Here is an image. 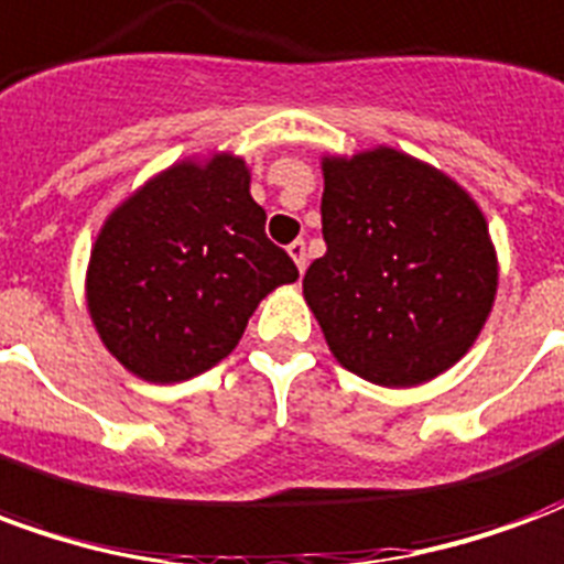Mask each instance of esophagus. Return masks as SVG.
<instances>
[{"mask_svg": "<svg viewBox=\"0 0 564 564\" xmlns=\"http://www.w3.org/2000/svg\"><path fill=\"white\" fill-rule=\"evenodd\" d=\"M286 250H290V257H293V262H295V265H299V271H305V265H307V247H305V241H302V238H295L293 245L286 247Z\"/></svg>", "mask_w": 564, "mask_h": 564, "instance_id": "esophagus-1", "label": "esophagus"}]
</instances>
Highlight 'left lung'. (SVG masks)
<instances>
[{
	"instance_id": "obj_1",
	"label": "left lung",
	"mask_w": 564,
	"mask_h": 564,
	"mask_svg": "<svg viewBox=\"0 0 564 564\" xmlns=\"http://www.w3.org/2000/svg\"><path fill=\"white\" fill-rule=\"evenodd\" d=\"M326 253L305 299L344 368L416 387L459 362L496 299V250L471 196L399 150L323 160Z\"/></svg>"
}]
</instances>
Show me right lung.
<instances>
[{"mask_svg":"<svg viewBox=\"0 0 564 564\" xmlns=\"http://www.w3.org/2000/svg\"><path fill=\"white\" fill-rule=\"evenodd\" d=\"M299 269L265 235L245 160L181 162L108 217L87 271L105 347L153 383L196 378L232 354L265 295Z\"/></svg>","mask_w":564,"mask_h":564,"instance_id":"right-lung-1","label":"right lung"}]
</instances>
